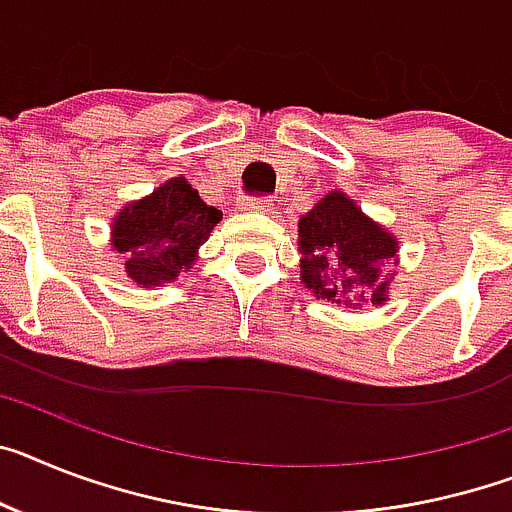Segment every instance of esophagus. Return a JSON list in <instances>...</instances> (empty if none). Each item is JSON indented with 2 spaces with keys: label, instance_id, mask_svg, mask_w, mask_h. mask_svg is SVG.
Listing matches in <instances>:
<instances>
[{
  "label": "esophagus",
  "instance_id": "34e87169",
  "mask_svg": "<svg viewBox=\"0 0 512 512\" xmlns=\"http://www.w3.org/2000/svg\"><path fill=\"white\" fill-rule=\"evenodd\" d=\"M242 208L257 210V213H270L273 210V200L270 197H249V200L242 203Z\"/></svg>",
  "mask_w": 512,
  "mask_h": 512
}]
</instances>
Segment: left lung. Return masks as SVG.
I'll list each match as a JSON object with an SVG mask.
<instances>
[{"mask_svg":"<svg viewBox=\"0 0 512 512\" xmlns=\"http://www.w3.org/2000/svg\"><path fill=\"white\" fill-rule=\"evenodd\" d=\"M299 278L317 299L338 307L382 304L390 299L398 265V239L372 221L346 192L333 190L299 218Z\"/></svg>","mask_w":512,"mask_h":512,"instance_id":"obj_1","label":"left lung"}]
</instances>
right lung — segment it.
<instances>
[{"label": "right lung", "instance_id": "1", "mask_svg": "<svg viewBox=\"0 0 512 512\" xmlns=\"http://www.w3.org/2000/svg\"><path fill=\"white\" fill-rule=\"evenodd\" d=\"M218 221L221 210L203 203L184 176H174L111 218V249L124 257L135 286L156 289L195 265Z\"/></svg>", "mask_w": 512, "mask_h": 512}]
</instances>
